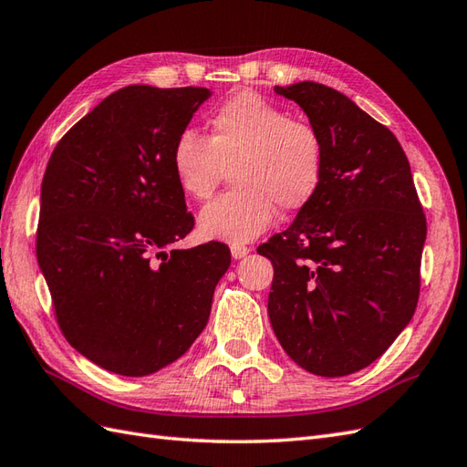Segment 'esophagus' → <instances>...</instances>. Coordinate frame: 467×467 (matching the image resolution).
<instances>
[{
	"mask_svg": "<svg viewBox=\"0 0 467 467\" xmlns=\"http://www.w3.org/2000/svg\"><path fill=\"white\" fill-rule=\"evenodd\" d=\"M250 253V246L246 244H231V254L234 260H241Z\"/></svg>",
	"mask_w": 467,
	"mask_h": 467,
	"instance_id": "1",
	"label": "esophagus"
}]
</instances>
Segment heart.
Wrapping results in <instances>:
<instances>
[{"mask_svg":"<svg viewBox=\"0 0 467 467\" xmlns=\"http://www.w3.org/2000/svg\"><path fill=\"white\" fill-rule=\"evenodd\" d=\"M209 138L179 131L171 170L189 199L207 201L226 170L236 185L201 211L207 238L243 244L265 233L276 209L294 213L314 199L324 177L326 146L314 124L294 119L278 104L241 90L209 114Z\"/></svg>","mask_w":467,"mask_h":467,"instance_id":"obj_1","label":"heart"}]
</instances>
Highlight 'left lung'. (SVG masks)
Listing matches in <instances>:
<instances>
[{"label": "left lung", "instance_id": "obj_1", "mask_svg": "<svg viewBox=\"0 0 467 467\" xmlns=\"http://www.w3.org/2000/svg\"><path fill=\"white\" fill-rule=\"evenodd\" d=\"M274 90L317 128L326 165L314 199L258 246L274 266L270 324L294 363L345 377L377 361L412 319L426 217L387 126L319 82Z\"/></svg>", "mask_w": 467, "mask_h": 467}]
</instances>
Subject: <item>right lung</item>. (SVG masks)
Returning a JSON list of instances; mask_svg holds the SVG:
<instances>
[{
    "instance_id": "obj_1",
    "label": "right lung",
    "mask_w": 467,
    "mask_h": 467,
    "mask_svg": "<svg viewBox=\"0 0 467 467\" xmlns=\"http://www.w3.org/2000/svg\"><path fill=\"white\" fill-rule=\"evenodd\" d=\"M209 88L131 85L57 143L41 183L37 260L58 327L92 363L146 377L205 329L231 250H165L193 229L171 148Z\"/></svg>"
}]
</instances>
